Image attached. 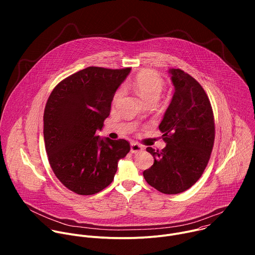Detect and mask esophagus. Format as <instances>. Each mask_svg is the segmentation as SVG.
I'll use <instances>...</instances> for the list:
<instances>
[{"instance_id": "esophagus-1", "label": "esophagus", "mask_w": 255, "mask_h": 255, "mask_svg": "<svg viewBox=\"0 0 255 255\" xmlns=\"http://www.w3.org/2000/svg\"><path fill=\"white\" fill-rule=\"evenodd\" d=\"M142 150H143V147L139 143H137V142L131 143V152L132 153H138V152H141Z\"/></svg>"}]
</instances>
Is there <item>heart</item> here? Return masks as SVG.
Returning <instances> with one entry per match:
<instances>
[{
	"label": "heart",
	"mask_w": 255,
	"mask_h": 255,
	"mask_svg": "<svg viewBox=\"0 0 255 255\" xmlns=\"http://www.w3.org/2000/svg\"><path fill=\"white\" fill-rule=\"evenodd\" d=\"M131 87L136 93L146 102H156L163 89V81L161 77L152 70H142L131 81ZM122 90H118L115 94V100L122 96Z\"/></svg>",
	"instance_id": "heart-1"
}]
</instances>
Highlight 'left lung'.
Listing matches in <instances>:
<instances>
[{
    "label": "left lung",
    "instance_id": "8db88e82",
    "mask_svg": "<svg viewBox=\"0 0 255 255\" xmlns=\"http://www.w3.org/2000/svg\"><path fill=\"white\" fill-rule=\"evenodd\" d=\"M168 72L174 93L159 124L166 146L146 148L154 162L143 176L160 193L174 195L190 189L203 174L214 146L215 121L202 86L179 68Z\"/></svg>",
    "mask_w": 255,
    "mask_h": 255
}]
</instances>
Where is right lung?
Listing matches in <instances>:
<instances>
[{"instance_id": "add662e5", "label": "right lung", "mask_w": 255, "mask_h": 255, "mask_svg": "<svg viewBox=\"0 0 255 255\" xmlns=\"http://www.w3.org/2000/svg\"><path fill=\"white\" fill-rule=\"evenodd\" d=\"M130 70L89 66L62 80L47 100L43 134L48 161L60 183L78 195H95L107 188L119 159L130 151L125 139L96 135Z\"/></svg>"}]
</instances>
